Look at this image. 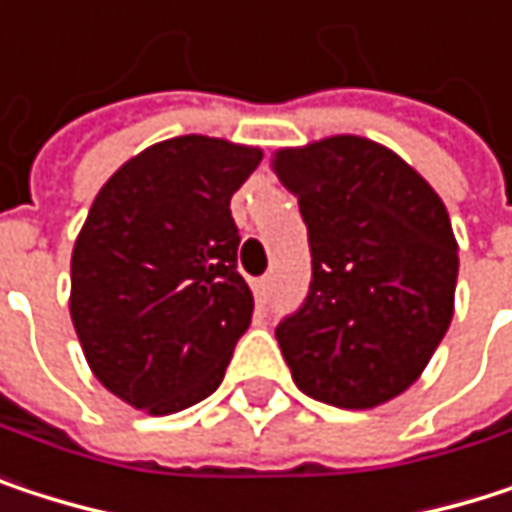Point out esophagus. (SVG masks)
Here are the masks:
<instances>
[{"instance_id":"34e87169","label":"esophagus","mask_w":512,"mask_h":512,"mask_svg":"<svg viewBox=\"0 0 512 512\" xmlns=\"http://www.w3.org/2000/svg\"><path fill=\"white\" fill-rule=\"evenodd\" d=\"M271 277H259V280H253V295H256V301L259 304H268V298H271Z\"/></svg>"}]
</instances>
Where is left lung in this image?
<instances>
[{
	"instance_id": "left-lung-1",
	"label": "left lung",
	"mask_w": 512,
	"mask_h": 512,
	"mask_svg": "<svg viewBox=\"0 0 512 512\" xmlns=\"http://www.w3.org/2000/svg\"><path fill=\"white\" fill-rule=\"evenodd\" d=\"M298 196L313 283L277 328L295 384L337 408H376L417 382L453 319L459 244L432 184L355 133L277 148Z\"/></svg>"
}]
</instances>
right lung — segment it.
<instances>
[{"label": "right lung", "instance_id": "obj_1", "mask_svg": "<svg viewBox=\"0 0 512 512\" xmlns=\"http://www.w3.org/2000/svg\"><path fill=\"white\" fill-rule=\"evenodd\" d=\"M262 148L172 136L98 190L71 253V322L95 379L130 408L175 414L211 396L250 328L232 193Z\"/></svg>", "mask_w": 512, "mask_h": 512}]
</instances>
